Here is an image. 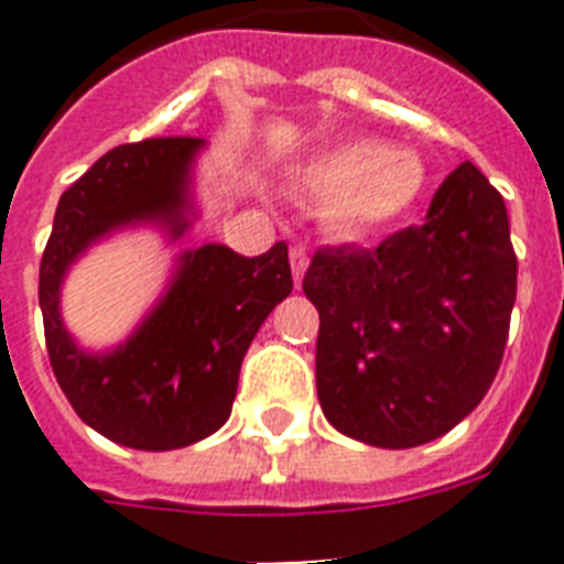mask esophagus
I'll return each instance as SVG.
<instances>
[{
    "mask_svg": "<svg viewBox=\"0 0 564 564\" xmlns=\"http://www.w3.org/2000/svg\"><path fill=\"white\" fill-rule=\"evenodd\" d=\"M290 265H292V278H295V283H301V278H304V272H307L310 265V257L307 251L301 246H295L290 251Z\"/></svg>",
    "mask_w": 564,
    "mask_h": 564,
    "instance_id": "obj_1",
    "label": "esophagus"
}]
</instances>
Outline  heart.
Here are the masks:
<instances>
[{
	"label": "heart",
	"mask_w": 564,
	"mask_h": 564,
	"mask_svg": "<svg viewBox=\"0 0 564 564\" xmlns=\"http://www.w3.org/2000/svg\"><path fill=\"white\" fill-rule=\"evenodd\" d=\"M290 187L299 198L322 202V225L334 237L366 239L410 216L427 187V166L412 149L348 137L301 161Z\"/></svg>",
	"instance_id": "b5f03b06"
}]
</instances>
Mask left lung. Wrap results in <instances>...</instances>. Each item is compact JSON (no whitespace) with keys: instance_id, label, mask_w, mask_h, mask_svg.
I'll return each mask as SVG.
<instances>
[{"instance_id":"1","label":"left lung","mask_w":564,"mask_h":564,"mask_svg":"<svg viewBox=\"0 0 564 564\" xmlns=\"http://www.w3.org/2000/svg\"><path fill=\"white\" fill-rule=\"evenodd\" d=\"M507 204L474 163L421 225L377 248H322L304 274L318 310L316 389L339 433L415 447L454 430L498 375L516 304Z\"/></svg>"}]
</instances>
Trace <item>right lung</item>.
Segmentation results:
<instances>
[{
	"label": "right lung",
	"mask_w": 564,
	"mask_h": 564,
	"mask_svg": "<svg viewBox=\"0 0 564 564\" xmlns=\"http://www.w3.org/2000/svg\"><path fill=\"white\" fill-rule=\"evenodd\" d=\"M198 137H158L101 154L61 195L40 263L48 362L78 419L137 451H175L228 421L239 366L274 304L292 292L290 251L274 242L242 257L207 242L184 251L161 301L110 351H87L61 318L69 265L110 234L161 228L170 242L193 228Z\"/></svg>",
	"instance_id": "1"
}]
</instances>
